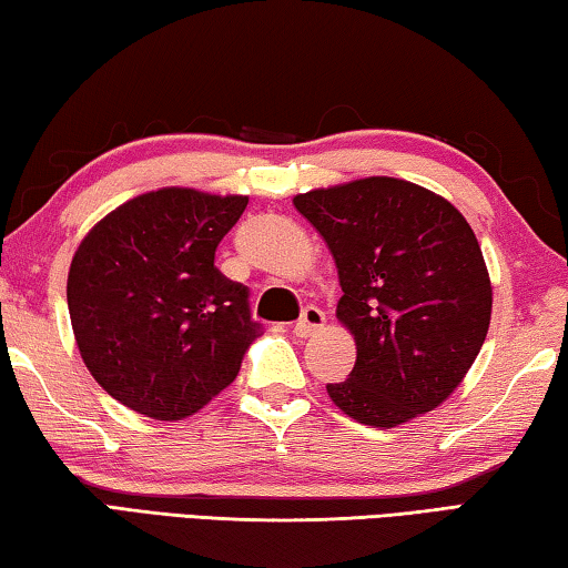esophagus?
Here are the masks:
<instances>
[{"instance_id":"obj_1","label":"esophagus","mask_w":568,"mask_h":568,"mask_svg":"<svg viewBox=\"0 0 568 568\" xmlns=\"http://www.w3.org/2000/svg\"><path fill=\"white\" fill-rule=\"evenodd\" d=\"M323 325H325V313L321 311V307L311 305V307H305V311H303L301 321L295 323L293 333L297 335V338H311V335L318 333Z\"/></svg>"}]
</instances>
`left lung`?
Here are the masks:
<instances>
[{
	"label": "left lung",
	"mask_w": 568,
	"mask_h": 568,
	"mask_svg": "<svg viewBox=\"0 0 568 568\" xmlns=\"http://www.w3.org/2000/svg\"><path fill=\"white\" fill-rule=\"evenodd\" d=\"M328 245L355 338L351 378L328 383L345 416L393 428L438 408L491 323V277L466 217L413 182L363 178L293 197Z\"/></svg>",
	"instance_id": "obj_1"
}]
</instances>
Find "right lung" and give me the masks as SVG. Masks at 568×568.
Masks as SVG:
<instances>
[{"label": "right lung", "instance_id": "right-lung-1", "mask_svg": "<svg viewBox=\"0 0 568 568\" xmlns=\"http://www.w3.org/2000/svg\"><path fill=\"white\" fill-rule=\"evenodd\" d=\"M245 195L160 187L94 225L67 275L77 348L114 400L182 420L235 381L261 333L247 287L215 267Z\"/></svg>", "mask_w": 568, "mask_h": 568}]
</instances>
